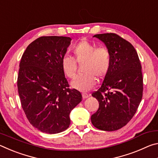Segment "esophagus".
<instances>
[{
  "instance_id": "obj_1",
  "label": "esophagus",
  "mask_w": 158,
  "mask_h": 158,
  "mask_svg": "<svg viewBox=\"0 0 158 158\" xmlns=\"http://www.w3.org/2000/svg\"><path fill=\"white\" fill-rule=\"evenodd\" d=\"M89 94H87V93H82L83 99H86L87 98H89Z\"/></svg>"
}]
</instances>
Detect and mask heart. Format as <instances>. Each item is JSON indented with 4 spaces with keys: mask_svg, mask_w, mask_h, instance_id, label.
<instances>
[{
    "mask_svg": "<svg viewBox=\"0 0 158 158\" xmlns=\"http://www.w3.org/2000/svg\"><path fill=\"white\" fill-rule=\"evenodd\" d=\"M74 58L64 56L61 60L63 73L73 79L77 76V63L84 64L83 73L85 74L72 82L74 89L87 91L95 86L97 79H103L109 73L111 66V53L106 47H98L89 41L77 44L73 49Z\"/></svg>",
    "mask_w": 158,
    "mask_h": 158,
    "instance_id": "1",
    "label": "heart"
}]
</instances>
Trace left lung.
<instances>
[{
	"instance_id": "left-lung-1",
	"label": "left lung",
	"mask_w": 158,
	"mask_h": 158,
	"mask_svg": "<svg viewBox=\"0 0 158 158\" xmlns=\"http://www.w3.org/2000/svg\"><path fill=\"white\" fill-rule=\"evenodd\" d=\"M111 53V66L101 86L92 93L99 102L91 123L99 130L114 131L125 126L137 111L143 95V77L137 51L115 33L95 35Z\"/></svg>"
}]
</instances>
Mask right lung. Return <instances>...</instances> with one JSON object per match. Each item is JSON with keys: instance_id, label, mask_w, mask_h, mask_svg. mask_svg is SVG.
<instances>
[{"instance_id": "1", "label": "right lung", "mask_w": 158, "mask_h": 158, "mask_svg": "<svg viewBox=\"0 0 158 158\" xmlns=\"http://www.w3.org/2000/svg\"><path fill=\"white\" fill-rule=\"evenodd\" d=\"M71 40L68 37H40L21 57L17 79L21 104L30 123L42 132L68 129L69 114L82 100L81 93L69 89L61 68Z\"/></svg>"}]
</instances>
